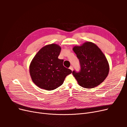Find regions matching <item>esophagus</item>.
<instances>
[{"instance_id": "34e87169", "label": "esophagus", "mask_w": 127, "mask_h": 127, "mask_svg": "<svg viewBox=\"0 0 127 127\" xmlns=\"http://www.w3.org/2000/svg\"><path fill=\"white\" fill-rule=\"evenodd\" d=\"M69 69H70L71 71H72V70H73V67H72V66H70V67H69Z\"/></svg>"}]
</instances>
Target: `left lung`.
<instances>
[{
  "instance_id": "obj_1",
  "label": "left lung",
  "mask_w": 127,
  "mask_h": 127,
  "mask_svg": "<svg viewBox=\"0 0 127 127\" xmlns=\"http://www.w3.org/2000/svg\"><path fill=\"white\" fill-rule=\"evenodd\" d=\"M73 51L79 60L80 71H72L79 85L92 88L101 84L107 77L109 64L106 57L97 46L91 42L74 46Z\"/></svg>"
}]
</instances>
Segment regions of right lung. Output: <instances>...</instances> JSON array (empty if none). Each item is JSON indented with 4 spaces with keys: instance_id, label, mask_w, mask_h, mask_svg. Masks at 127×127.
Instances as JSON below:
<instances>
[{
    "instance_id": "right-lung-1",
    "label": "right lung",
    "mask_w": 127,
    "mask_h": 127,
    "mask_svg": "<svg viewBox=\"0 0 127 127\" xmlns=\"http://www.w3.org/2000/svg\"><path fill=\"white\" fill-rule=\"evenodd\" d=\"M61 47L52 43L42 47L31 62L29 69L33 83L39 87L51 91L60 86L66 77L72 72L58 59Z\"/></svg>"
}]
</instances>
